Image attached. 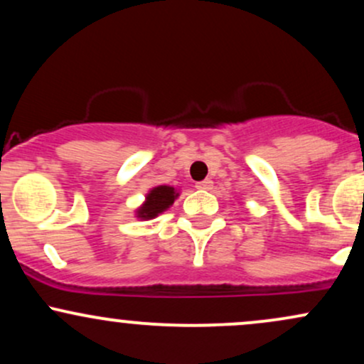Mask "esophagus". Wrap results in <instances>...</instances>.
I'll return each mask as SVG.
<instances>
[{
    "mask_svg": "<svg viewBox=\"0 0 364 364\" xmlns=\"http://www.w3.org/2000/svg\"><path fill=\"white\" fill-rule=\"evenodd\" d=\"M212 186H214L212 179H203V181L196 183V188H198V190H212Z\"/></svg>",
    "mask_w": 364,
    "mask_h": 364,
    "instance_id": "1",
    "label": "esophagus"
}]
</instances>
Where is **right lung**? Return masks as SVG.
I'll return each instance as SVG.
<instances>
[{
  "instance_id": "1",
  "label": "right lung",
  "mask_w": 364,
  "mask_h": 364,
  "mask_svg": "<svg viewBox=\"0 0 364 364\" xmlns=\"http://www.w3.org/2000/svg\"><path fill=\"white\" fill-rule=\"evenodd\" d=\"M179 196V190L169 185H159L150 188L149 193L145 195V200L141 202L140 207L135 208V217L140 220L156 219L162 212L173 207L174 200Z\"/></svg>"
}]
</instances>
